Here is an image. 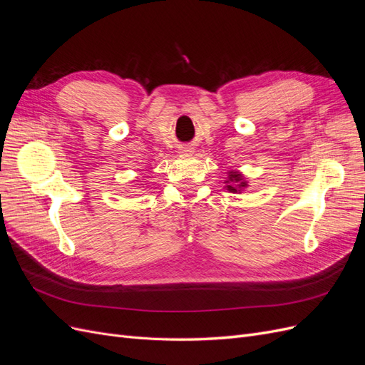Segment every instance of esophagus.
I'll return each instance as SVG.
<instances>
[{
	"label": "esophagus",
	"mask_w": 365,
	"mask_h": 365,
	"mask_svg": "<svg viewBox=\"0 0 365 365\" xmlns=\"http://www.w3.org/2000/svg\"><path fill=\"white\" fill-rule=\"evenodd\" d=\"M182 152H184V153H185V152H190V149H189V148H184Z\"/></svg>",
	"instance_id": "34e87169"
}]
</instances>
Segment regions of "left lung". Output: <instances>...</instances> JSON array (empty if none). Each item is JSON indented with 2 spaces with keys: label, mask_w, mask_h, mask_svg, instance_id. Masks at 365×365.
I'll list each match as a JSON object with an SVG mask.
<instances>
[{
  "label": "left lung",
  "mask_w": 365,
  "mask_h": 365,
  "mask_svg": "<svg viewBox=\"0 0 365 365\" xmlns=\"http://www.w3.org/2000/svg\"><path fill=\"white\" fill-rule=\"evenodd\" d=\"M224 182H225V189L231 193H242L244 189L248 187V181L239 170H228V176Z\"/></svg>",
  "instance_id": "1"
}]
</instances>
